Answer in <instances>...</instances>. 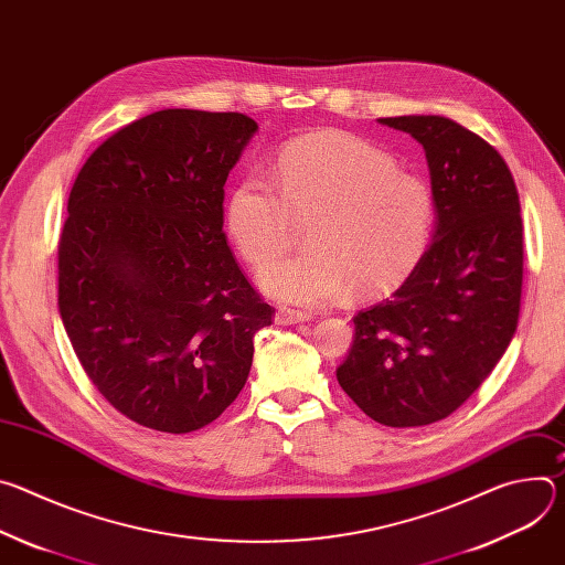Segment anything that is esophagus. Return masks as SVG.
<instances>
[{
    "label": "esophagus",
    "mask_w": 565,
    "mask_h": 565,
    "mask_svg": "<svg viewBox=\"0 0 565 565\" xmlns=\"http://www.w3.org/2000/svg\"><path fill=\"white\" fill-rule=\"evenodd\" d=\"M312 315L310 312H303V310H290V308H279L275 312V321L281 327H288V324H301V321H308Z\"/></svg>",
    "instance_id": "esophagus-1"
}]
</instances>
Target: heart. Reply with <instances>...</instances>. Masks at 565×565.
I'll use <instances>...</instances> for the list:
<instances>
[{
	"label": "heart",
	"mask_w": 565,
	"mask_h": 565,
	"mask_svg": "<svg viewBox=\"0 0 565 565\" xmlns=\"http://www.w3.org/2000/svg\"><path fill=\"white\" fill-rule=\"evenodd\" d=\"M306 220L309 250L264 270L262 288L284 303L321 306L351 288L377 295L405 279L429 248L436 203L429 183L397 170L382 147L319 131L279 151L275 181L250 174L227 203V234L255 270L282 254L294 223Z\"/></svg>",
	"instance_id": "heart-1"
}]
</instances>
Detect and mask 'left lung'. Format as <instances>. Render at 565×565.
I'll return each mask as SVG.
<instances>
[{"instance_id": "obj_1", "label": "left lung", "mask_w": 565, "mask_h": 565, "mask_svg": "<svg viewBox=\"0 0 565 565\" xmlns=\"http://www.w3.org/2000/svg\"><path fill=\"white\" fill-rule=\"evenodd\" d=\"M427 153L429 250L391 297L362 308L338 382L386 427L454 414L503 358L521 310L523 221L503 156L443 116L380 118Z\"/></svg>"}]
</instances>
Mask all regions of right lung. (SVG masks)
Here are the masks:
<instances>
[{
    "label": "right lung",
    "instance_id": "obj_1",
    "mask_svg": "<svg viewBox=\"0 0 565 565\" xmlns=\"http://www.w3.org/2000/svg\"><path fill=\"white\" fill-rule=\"evenodd\" d=\"M255 131L236 111H156L98 145L71 188L62 324L94 386L142 427L216 420L273 324L223 232V185Z\"/></svg>",
    "mask_w": 565,
    "mask_h": 565
}]
</instances>
